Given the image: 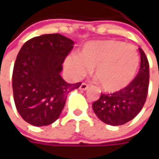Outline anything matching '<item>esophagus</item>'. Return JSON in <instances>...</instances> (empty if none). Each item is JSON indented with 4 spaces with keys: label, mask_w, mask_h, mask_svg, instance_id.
I'll return each mask as SVG.
<instances>
[{
    "label": "esophagus",
    "mask_w": 159,
    "mask_h": 159,
    "mask_svg": "<svg viewBox=\"0 0 159 159\" xmlns=\"http://www.w3.org/2000/svg\"><path fill=\"white\" fill-rule=\"evenodd\" d=\"M88 88H89V85L84 82L80 86V89H81V90H86V89H88Z\"/></svg>",
    "instance_id": "esophagus-1"
}]
</instances>
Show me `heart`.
Returning <instances> with one entry per match:
<instances>
[{
    "label": "heart",
    "mask_w": 159,
    "mask_h": 159,
    "mask_svg": "<svg viewBox=\"0 0 159 159\" xmlns=\"http://www.w3.org/2000/svg\"><path fill=\"white\" fill-rule=\"evenodd\" d=\"M140 58L134 47L115 40L86 43L80 56L70 55L66 67L71 76H85L91 68L102 89L117 92L126 88L137 73Z\"/></svg>",
    "instance_id": "heart-1"
}]
</instances>
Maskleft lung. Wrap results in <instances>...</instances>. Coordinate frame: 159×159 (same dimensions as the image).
Listing matches in <instances>:
<instances>
[{
	"instance_id": "8db88e82",
	"label": "left lung",
	"mask_w": 159,
	"mask_h": 159,
	"mask_svg": "<svg viewBox=\"0 0 159 159\" xmlns=\"http://www.w3.org/2000/svg\"><path fill=\"white\" fill-rule=\"evenodd\" d=\"M140 70L136 77L126 88L111 94H101L100 98L93 102L95 115L102 122L111 125H121L137 116L143 109L149 89V61L142 48Z\"/></svg>"
}]
</instances>
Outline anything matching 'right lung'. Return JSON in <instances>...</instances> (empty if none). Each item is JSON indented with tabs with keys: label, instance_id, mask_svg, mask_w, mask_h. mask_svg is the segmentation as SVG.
<instances>
[{
	"label": "right lung",
	"instance_id": "right-lung-1",
	"mask_svg": "<svg viewBox=\"0 0 159 159\" xmlns=\"http://www.w3.org/2000/svg\"><path fill=\"white\" fill-rule=\"evenodd\" d=\"M73 44L61 34H44L27 40L17 54L12 74L14 102L29 124H52L62 112L67 95L81 85L65 82L60 75Z\"/></svg>",
	"mask_w": 159,
	"mask_h": 159
}]
</instances>
